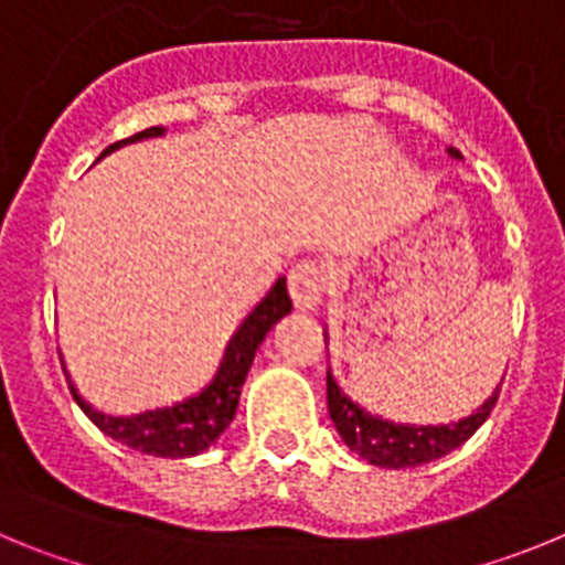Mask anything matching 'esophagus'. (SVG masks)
Returning <instances> with one entry per match:
<instances>
[{"label":"esophagus","mask_w":565,"mask_h":565,"mask_svg":"<svg viewBox=\"0 0 565 565\" xmlns=\"http://www.w3.org/2000/svg\"><path fill=\"white\" fill-rule=\"evenodd\" d=\"M288 291H291L294 306L299 311H313V308L322 302V294H326V268L319 263H299L288 274Z\"/></svg>","instance_id":"34e87169"}]
</instances>
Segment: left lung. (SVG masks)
<instances>
[{
	"instance_id": "obj_1",
	"label": "left lung",
	"mask_w": 565,
	"mask_h": 565,
	"mask_svg": "<svg viewBox=\"0 0 565 565\" xmlns=\"http://www.w3.org/2000/svg\"><path fill=\"white\" fill-rule=\"evenodd\" d=\"M447 152L452 158H461V152L456 147H447ZM498 393H501V384H498L495 393L472 416L461 418V422L396 424L382 416H373L364 407H359L356 402H351V398L339 391L337 379L328 371V413H331V422L337 427V433L359 458H364L373 467L387 469L422 467V463L436 461V458L447 456L456 447H461L487 422L489 413H492V407L498 402Z\"/></svg>"
}]
</instances>
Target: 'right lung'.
<instances>
[{
  "mask_svg": "<svg viewBox=\"0 0 565 565\" xmlns=\"http://www.w3.org/2000/svg\"><path fill=\"white\" fill-rule=\"evenodd\" d=\"M163 132H167L163 127H149L143 132H135L132 138L109 143L102 152V158L124 147V143L143 141V138H161ZM286 313H291V297H288L286 277H279L271 286V291L259 299V306L243 319V326L228 339L223 362L212 382L201 393H194V396L183 398V402L172 404V407H154V411L135 413V416H109V413L96 411L93 404L84 402L82 393L73 387L67 376L70 393H73V398L84 411V416L96 424L104 436L127 444V447L138 452H147V456L192 458L198 452L209 450L221 438V433L232 424L234 413H237L239 391H243V382H246L248 367L254 362V353L263 344L266 333L274 328V322H279ZM64 373H67V367H64Z\"/></svg>",
  "mask_w": 565,
  "mask_h": 565,
  "instance_id": "obj_1",
  "label": "right lung"
}]
</instances>
